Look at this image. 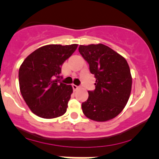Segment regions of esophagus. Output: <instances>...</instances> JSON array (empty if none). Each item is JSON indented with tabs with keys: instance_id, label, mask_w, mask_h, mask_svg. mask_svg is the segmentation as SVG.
Masks as SVG:
<instances>
[{
	"instance_id": "1",
	"label": "esophagus",
	"mask_w": 159,
	"mask_h": 159,
	"mask_svg": "<svg viewBox=\"0 0 159 159\" xmlns=\"http://www.w3.org/2000/svg\"><path fill=\"white\" fill-rule=\"evenodd\" d=\"M72 88H73L74 91H76V90H78V89H79V87L77 85H75V84H72Z\"/></svg>"
}]
</instances>
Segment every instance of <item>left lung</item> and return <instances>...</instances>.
<instances>
[{"mask_svg":"<svg viewBox=\"0 0 159 159\" xmlns=\"http://www.w3.org/2000/svg\"><path fill=\"white\" fill-rule=\"evenodd\" d=\"M80 54L89 64L96 78L95 89L81 104L84 115L91 120L106 121L124 109L131 91L132 78L127 61L102 44L80 45Z\"/></svg>","mask_w":159,"mask_h":159,"instance_id":"8db88e82","label":"left lung"}]
</instances>
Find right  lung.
Listing matches in <instances>:
<instances>
[{"label":"right lung","mask_w":159,"mask_h":159,"mask_svg":"<svg viewBox=\"0 0 159 159\" xmlns=\"http://www.w3.org/2000/svg\"><path fill=\"white\" fill-rule=\"evenodd\" d=\"M78 44H48L29 54L19 68L20 91L30 111L43 118H54L66 112L73 92L71 85L60 81L61 66Z\"/></svg>","instance_id":"obj_1"}]
</instances>
